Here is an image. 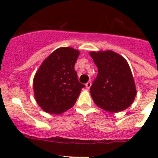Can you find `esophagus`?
<instances>
[{
  "label": "esophagus",
  "instance_id": "esophagus-1",
  "mask_svg": "<svg viewBox=\"0 0 158 158\" xmlns=\"http://www.w3.org/2000/svg\"><path fill=\"white\" fill-rule=\"evenodd\" d=\"M91 85H92V83H91V82H88L86 84H85V87H86L87 89L90 88Z\"/></svg>",
  "mask_w": 158,
  "mask_h": 158
}]
</instances>
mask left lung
<instances>
[{
  "label": "left lung",
  "instance_id": "8db88e82",
  "mask_svg": "<svg viewBox=\"0 0 158 158\" xmlns=\"http://www.w3.org/2000/svg\"><path fill=\"white\" fill-rule=\"evenodd\" d=\"M98 68L90 88L94 102L101 109L118 112L133 103L137 91L128 62L111 50L89 52Z\"/></svg>",
  "mask_w": 158,
  "mask_h": 158
}]
</instances>
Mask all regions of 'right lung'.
<instances>
[{
	"label": "right lung",
	"instance_id": "add662e5",
	"mask_svg": "<svg viewBox=\"0 0 158 158\" xmlns=\"http://www.w3.org/2000/svg\"><path fill=\"white\" fill-rule=\"evenodd\" d=\"M79 51L71 47L56 49L42 63L33 78L36 102L44 111L60 114L71 109L85 85L74 69Z\"/></svg>",
	"mask_w": 158,
	"mask_h": 158
}]
</instances>
